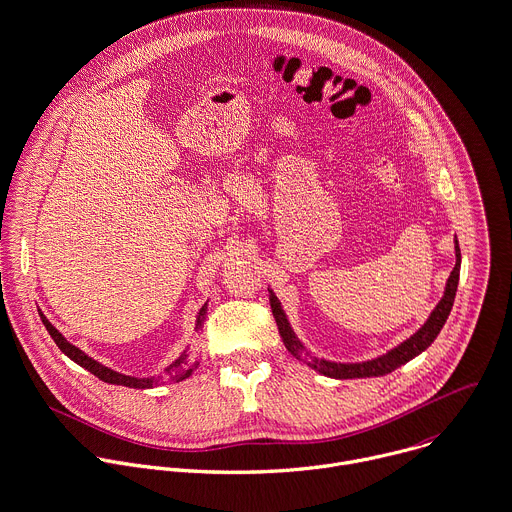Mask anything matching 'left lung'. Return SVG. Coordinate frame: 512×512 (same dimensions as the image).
<instances>
[{
  "label": "left lung",
  "instance_id": "left-lung-1",
  "mask_svg": "<svg viewBox=\"0 0 512 512\" xmlns=\"http://www.w3.org/2000/svg\"><path fill=\"white\" fill-rule=\"evenodd\" d=\"M457 263H455V269L451 271V277L447 281V289H445V297L441 299V303L435 307V311L431 313L429 321L411 337L407 339L405 343H401L399 347H395L393 351H389L387 355L379 357V359H373V361H367V363H353V365H345V363H331V361H319V359H311L307 361V353L303 349V345L297 341V337L293 335L289 323H287V317L277 301V297L269 291V301H271V311H273V317L277 321V327H279V333H281V339L287 347V351L295 357V359H301L305 361L309 367H313L315 371H319L321 375L325 377H333V379H363V377H381V375H387V373H393L395 369H399L401 365L409 363L411 359H415L419 353H423L435 339L437 335L441 333L451 309H453V303H455V295H457V285H459V273H461V249H459V241H457Z\"/></svg>",
  "mask_w": 512,
  "mask_h": 512
}]
</instances>
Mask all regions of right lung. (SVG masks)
Wrapping results in <instances>:
<instances>
[{
	"label": "right lung",
	"instance_id": "add662e5",
	"mask_svg": "<svg viewBox=\"0 0 512 512\" xmlns=\"http://www.w3.org/2000/svg\"><path fill=\"white\" fill-rule=\"evenodd\" d=\"M205 313H207V303L201 307V311H199V315H197V325H195V329H201V327H203V323H205ZM39 317H41V323L45 325L47 333H49L51 339L55 341V345L61 349V353H65V355H67L71 361H75L79 367H83V369H87L89 373H93L99 381H105V383H109V385H123V387H129V389H151V387L159 385V381H161L159 377L137 379V377H127V375L115 373V371H111V369L99 365L97 361H93L91 357H87L83 351H79L75 345L67 343V341L63 339V335L45 319V315H43L41 311H39ZM193 369H197V361H191L189 355L183 353V355L167 369V373H171V381H183V379H187V377L193 373Z\"/></svg>",
	"mask_w": 512,
	"mask_h": 512
}]
</instances>
